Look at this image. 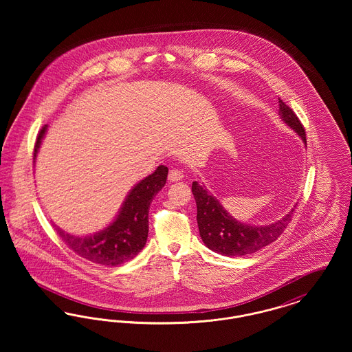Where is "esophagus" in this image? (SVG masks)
Segmentation results:
<instances>
[{
  "mask_svg": "<svg viewBox=\"0 0 352 352\" xmlns=\"http://www.w3.org/2000/svg\"><path fill=\"white\" fill-rule=\"evenodd\" d=\"M184 178V173L178 168H173L168 171V181L170 182H179Z\"/></svg>",
  "mask_w": 352,
  "mask_h": 352,
  "instance_id": "esophagus-1",
  "label": "esophagus"
}]
</instances>
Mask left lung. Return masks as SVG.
I'll use <instances>...</instances> for the list:
<instances>
[{
    "label": "left lung",
    "instance_id": "8db88e82",
    "mask_svg": "<svg viewBox=\"0 0 352 352\" xmlns=\"http://www.w3.org/2000/svg\"><path fill=\"white\" fill-rule=\"evenodd\" d=\"M278 102L280 118L301 137L306 145V134L301 121L284 101L278 99ZM191 190L197 201V220L203 243L211 251L228 257L251 254L276 241L284 232L294 211V208H292L284 218L268 226H251L236 220L221 203L207 191L204 184L192 182Z\"/></svg>",
    "mask_w": 352,
    "mask_h": 352
}]
</instances>
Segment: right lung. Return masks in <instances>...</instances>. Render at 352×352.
<instances>
[{
	"mask_svg": "<svg viewBox=\"0 0 352 352\" xmlns=\"http://www.w3.org/2000/svg\"><path fill=\"white\" fill-rule=\"evenodd\" d=\"M47 131L45 125L36 137L34 162ZM168 168L160 165L155 171L134 184L126 195L116 219L104 230L87 236L65 232L55 226V231L76 254L95 264L118 267L135 257L146 244L149 232V207L154 195L165 186Z\"/></svg>",
	"mask_w": 352,
	"mask_h": 352,
	"instance_id": "1",
	"label": "right lung"
}]
</instances>
